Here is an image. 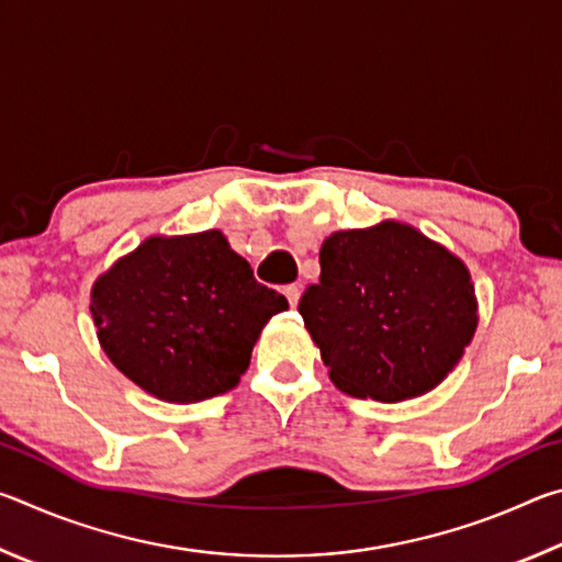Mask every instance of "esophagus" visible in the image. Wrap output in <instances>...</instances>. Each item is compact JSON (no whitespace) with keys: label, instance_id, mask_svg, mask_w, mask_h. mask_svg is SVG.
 I'll return each instance as SVG.
<instances>
[{"label":"esophagus","instance_id":"1","mask_svg":"<svg viewBox=\"0 0 562 562\" xmlns=\"http://www.w3.org/2000/svg\"><path fill=\"white\" fill-rule=\"evenodd\" d=\"M300 294H302V288H300V284H288V288H284V297H288L290 307H297Z\"/></svg>","mask_w":562,"mask_h":562}]
</instances>
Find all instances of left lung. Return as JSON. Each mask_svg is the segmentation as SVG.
<instances>
[{
    "label": "left lung",
    "mask_w": 562,
    "mask_h": 562,
    "mask_svg": "<svg viewBox=\"0 0 562 562\" xmlns=\"http://www.w3.org/2000/svg\"><path fill=\"white\" fill-rule=\"evenodd\" d=\"M319 268L300 315L341 392L404 402L459 364L479 317L471 274L446 247L386 221L329 235Z\"/></svg>",
    "instance_id": "1"
}]
</instances>
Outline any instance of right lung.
Wrapping results in <instances>:
<instances>
[{"label": "right lung", "mask_w": 562, "mask_h": 562, "mask_svg": "<svg viewBox=\"0 0 562 562\" xmlns=\"http://www.w3.org/2000/svg\"><path fill=\"white\" fill-rule=\"evenodd\" d=\"M290 304L252 278L221 231L150 237L101 274L91 315L109 359L166 402L233 389L262 327Z\"/></svg>", "instance_id": "right-lung-1"}]
</instances>
